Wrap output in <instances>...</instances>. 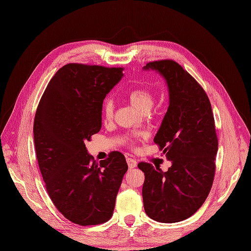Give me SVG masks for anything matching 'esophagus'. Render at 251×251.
Listing matches in <instances>:
<instances>
[{"label": "esophagus", "instance_id": "1", "mask_svg": "<svg viewBox=\"0 0 251 251\" xmlns=\"http://www.w3.org/2000/svg\"><path fill=\"white\" fill-rule=\"evenodd\" d=\"M126 161H127L128 166H129V169H133V168H136V166H137L136 159H133V158H127Z\"/></svg>", "mask_w": 251, "mask_h": 251}]
</instances>
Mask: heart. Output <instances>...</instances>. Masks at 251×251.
Returning <instances> with one entry per match:
<instances>
[{"mask_svg": "<svg viewBox=\"0 0 251 251\" xmlns=\"http://www.w3.org/2000/svg\"><path fill=\"white\" fill-rule=\"evenodd\" d=\"M127 99L130 104L140 112H149L155 104V95L147 88H136L127 92ZM102 117L106 120H111L114 113V105L111 99H106L101 105ZM131 142V141H129Z\"/></svg>", "mask_w": 251, "mask_h": 251, "instance_id": "heart-1", "label": "heart"}]
</instances>
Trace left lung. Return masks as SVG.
Returning a JSON list of instances; mask_svg holds the SVG:
<instances>
[{"label": "left lung", "instance_id": "1", "mask_svg": "<svg viewBox=\"0 0 251 251\" xmlns=\"http://www.w3.org/2000/svg\"><path fill=\"white\" fill-rule=\"evenodd\" d=\"M168 83L170 105L155 142L172 166L140 162L144 173V210L151 220L177 223L187 220L208 197L215 174L218 141L210 100L202 87L174 60L149 62Z\"/></svg>", "mask_w": 251, "mask_h": 251}]
</instances>
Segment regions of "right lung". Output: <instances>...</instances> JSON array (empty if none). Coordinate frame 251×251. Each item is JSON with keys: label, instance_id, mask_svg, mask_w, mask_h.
Returning <instances> with one entry per match:
<instances>
[{"label": "right lung", "instance_id": "obj_1", "mask_svg": "<svg viewBox=\"0 0 251 251\" xmlns=\"http://www.w3.org/2000/svg\"><path fill=\"white\" fill-rule=\"evenodd\" d=\"M122 77L123 68L68 63L50 80L36 111L35 149L49 196L80 226L110 220L128 170L122 152L98 163L85 145L100 130L102 100Z\"/></svg>", "mask_w": 251, "mask_h": 251}]
</instances>
